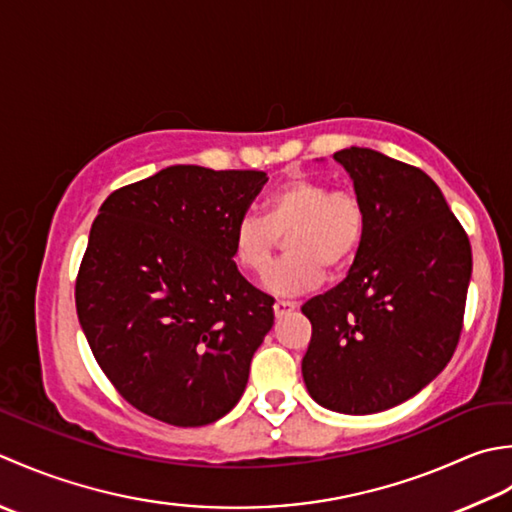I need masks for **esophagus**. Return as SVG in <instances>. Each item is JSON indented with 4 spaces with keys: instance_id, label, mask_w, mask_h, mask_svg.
I'll return each mask as SVG.
<instances>
[{
    "instance_id": "esophagus-1",
    "label": "esophagus",
    "mask_w": 512,
    "mask_h": 512,
    "mask_svg": "<svg viewBox=\"0 0 512 512\" xmlns=\"http://www.w3.org/2000/svg\"><path fill=\"white\" fill-rule=\"evenodd\" d=\"M294 309H296V305H294V302H289V300H276L274 302V316L276 318H283V316L291 314Z\"/></svg>"
}]
</instances>
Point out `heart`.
<instances>
[{
    "instance_id": "b5f03b06",
    "label": "heart",
    "mask_w": 512,
    "mask_h": 512,
    "mask_svg": "<svg viewBox=\"0 0 512 512\" xmlns=\"http://www.w3.org/2000/svg\"><path fill=\"white\" fill-rule=\"evenodd\" d=\"M367 210L362 198L311 176H291L265 201V218L247 214L234 229V260L252 276H265L274 263L280 236H287V258L265 280L276 296L314 289L325 269L340 274L362 245Z\"/></svg>"
}]
</instances>
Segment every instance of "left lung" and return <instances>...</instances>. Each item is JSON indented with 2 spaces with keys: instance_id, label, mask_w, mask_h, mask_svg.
Masks as SVG:
<instances>
[{
  "instance_id": "left-lung-1",
  "label": "left lung",
  "mask_w": 512,
  "mask_h": 512,
  "mask_svg": "<svg viewBox=\"0 0 512 512\" xmlns=\"http://www.w3.org/2000/svg\"><path fill=\"white\" fill-rule=\"evenodd\" d=\"M333 159L362 198L367 229L347 278L302 305V378L325 409L369 415L413 398L453 358L473 256L429 174L369 148Z\"/></svg>"
}]
</instances>
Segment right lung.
Masks as SVG:
<instances>
[{
  "label": "right lung",
  "instance_id": "1",
  "mask_svg": "<svg viewBox=\"0 0 512 512\" xmlns=\"http://www.w3.org/2000/svg\"><path fill=\"white\" fill-rule=\"evenodd\" d=\"M265 172L172 165L103 201L75 300L123 400L174 426L221 420L274 325V298L234 263V229Z\"/></svg>",
  "mask_w": 512,
  "mask_h": 512
}]
</instances>
